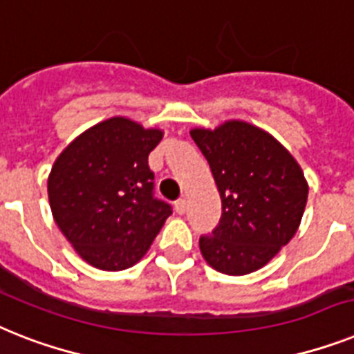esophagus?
I'll return each mask as SVG.
<instances>
[{
	"instance_id": "esophagus-1",
	"label": "esophagus",
	"mask_w": 354,
	"mask_h": 354,
	"mask_svg": "<svg viewBox=\"0 0 354 354\" xmlns=\"http://www.w3.org/2000/svg\"><path fill=\"white\" fill-rule=\"evenodd\" d=\"M188 209V203H186V198H179L177 203H175V212L179 213V215H184Z\"/></svg>"
}]
</instances>
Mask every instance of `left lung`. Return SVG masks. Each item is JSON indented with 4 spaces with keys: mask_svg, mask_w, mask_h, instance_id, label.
<instances>
[{
    "mask_svg": "<svg viewBox=\"0 0 354 354\" xmlns=\"http://www.w3.org/2000/svg\"><path fill=\"white\" fill-rule=\"evenodd\" d=\"M217 184L223 217L198 248L213 270L248 275L261 270L297 233L308 203V180L295 157L262 128L226 121L194 128Z\"/></svg>",
    "mask_w": 354,
    "mask_h": 354,
    "instance_id": "left-lung-1",
    "label": "left lung"
}]
</instances>
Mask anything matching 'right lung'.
I'll return each instance as SVG.
<instances>
[{
    "label": "right lung",
    "mask_w": 354,
    "mask_h": 354,
    "mask_svg": "<svg viewBox=\"0 0 354 354\" xmlns=\"http://www.w3.org/2000/svg\"><path fill=\"white\" fill-rule=\"evenodd\" d=\"M162 130L128 118L93 124L61 151L48 175L55 224L77 255L104 271L139 262L171 215L153 197L148 156Z\"/></svg>",
    "instance_id": "right-lung-1"
}]
</instances>
